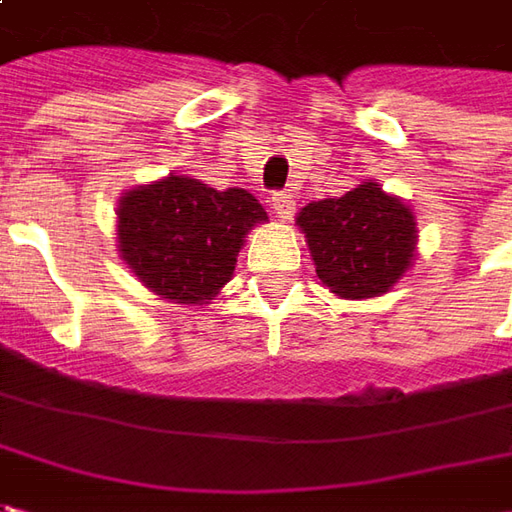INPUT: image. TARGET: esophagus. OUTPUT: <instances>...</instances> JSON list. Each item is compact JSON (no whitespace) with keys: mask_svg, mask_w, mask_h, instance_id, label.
Instances as JSON below:
<instances>
[{"mask_svg":"<svg viewBox=\"0 0 512 512\" xmlns=\"http://www.w3.org/2000/svg\"><path fill=\"white\" fill-rule=\"evenodd\" d=\"M269 206H272L277 218H291V212H294V198H291L289 192H274Z\"/></svg>","mask_w":512,"mask_h":512,"instance_id":"esophagus-1","label":"esophagus"}]
</instances>
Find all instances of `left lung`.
I'll use <instances>...</instances> for the list:
<instances>
[{
  "mask_svg": "<svg viewBox=\"0 0 512 512\" xmlns=\"http://www.w3.org/2000/svg\"><path fill=\"white\" fill-rule=\"evenodd\" d=\"M297 223L309 240L317 277L340 297H377L414 260V212L374 181L309 203Z\"/></svg>",
  "mask_w": 512,
  "mask_h": 512,
  "instance_id": "obj_1",
  "label": "left lung"
}]
</instances>
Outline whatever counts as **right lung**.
<instances>
[{
  "instance_id": "right-lung-1",
  "label": "right lung",
  "mask_w": 512,
  "mask_h": 512,
  "mask_svg": "<svg viewBox=\"0 0 512 512\" xmlns=\"http://www.w3.org/2000/svg\"><path fill=\"white\" fill-rule=\"evenodd\" d=\"M260 221L266 209L252 192L169 175L121 198L118 252L155 294L203 303L229 283L243 235Z\"/></svg>"
}]
</instances>
